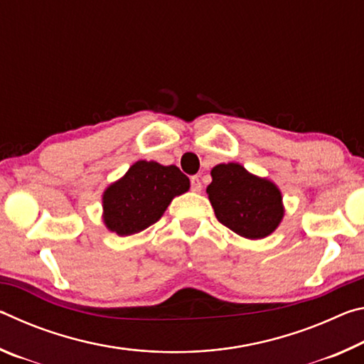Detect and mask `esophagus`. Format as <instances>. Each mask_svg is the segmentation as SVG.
<instances>
[{
	"label": "esophagus",
	"mask_w": 364,
	"mask_h": 364,
	"mask_svg": "<svg viewBox=\"0 0 364 364\" xmlns=\"http://www.w3.org/2000/svg\"><path fill=\"white\" fill-rule=\"evenodd\" d=\"M191 189H193L194 193H200L202 183L199 180V176H191Z\"/></svg>",
	"instance_id": "34e87169"
}]
</instances>
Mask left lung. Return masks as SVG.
Segmentation results:
<instances>
[{
    "instance_id": "8db88e82",
    "label": "left lung",
    "mask_w": 364,
    "mask_h": 364,
    "mask_svg": "<svg viewBox=\"0 0 364 364\" xmlns=\"http://www.w3.org/2000/svg\"><path fill=\"white\" fill-rule=\"evenodd\" d=\"M207 194L220 223L247 239L267 237L284 215L279 189L239 164L217 165Z\"/></svg>"
}]
</instances>
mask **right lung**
<instances>
[{
  "mask_svg": "<svg viewBox=\"0 0 364 364\" xmlns=\"http://www.w3.org/2000/svg\"><path fill=\"white\" fill-rule=\"evenodd\" d=\"M188 189L189 178L175 165L139 160L104 193V223L119 236L143 231L162 217L175 196Z\"/></svg>",
  "mask_w": 364,
  "mask_h": 364,
  "instance_id": "obj_1",
  "label": "right lung"
}]
</instances>
